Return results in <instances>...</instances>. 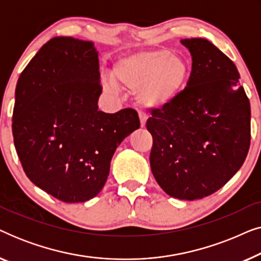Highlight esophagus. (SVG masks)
<instances>
[{
  "mask_svg": "<svg viewBox=\"0 0 261 261\" xmlns=\"http://www.w3.org/2000/svg\"><path fill=\"white\" fill-rule=\"evenodd\" d=\"M139 116H140V124H141V127H145L146 121H147V116H146V114H144V113L139 114Z\"/></svg>",
  "mask_w": 261,
  "mask_h": 261,
  "instance_id": "34e87169",
  "label": "esophagus"
}]
</instances>
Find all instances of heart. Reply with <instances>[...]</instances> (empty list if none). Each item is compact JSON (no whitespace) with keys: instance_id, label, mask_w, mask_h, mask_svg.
I'll list each match as a JSON object with an SVG mask.
<instances>
[{"instance_id":"1","label":"heart","mask_w":261,"mask_h":261,"mask_svg":"<svg viewBox=\"0 0 261 261\" xmlns=\"http://www.w3.org/2000/svg\"><path fill=\"white\" fill-rule=\"evenodd\" d=\"M189 77V64L169 49H144L117 60L110 78L114 85L135 90L145 109L162 110L179 97Z\"/></svg>"}]
</instances>
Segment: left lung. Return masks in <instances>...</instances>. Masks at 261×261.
<instances>
[{"mask_svg":"<svg viewBox=\"0 0 261 261\" xmlns=\"http://www.w3.org/2000/svg\"><path fill=\"white\" fill-rule=\"evenodd\" d=\"M192 56L187 87L152 110L151 170L167 195L194 201L214 194L240 170L251 145V105L235 64L202 38L183 39Z\"/></svg>","mask_w":261,"mask_h":261,"instance_id":"obj_1","label":"left lung"}]
</instances>
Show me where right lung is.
<instances>
[{
  "label": "right lung",
  "mask_w": 261,
  "mask_h": 261,
  "mask_svg": "<svg viewBox=\"0 0 261 261\" xmlns=\"http://www.w3.org/2000/svg\"><path fill=\"white\" fill-rule=\"evenodd\" d=\"M98 55L91 41L56 37L21 72L13 137L24 173L66 203L95 197L117 146L140 127L137 110H98Z\"/></svg>",
  "instance_id": "right-lung-1"
}]
</instances>
